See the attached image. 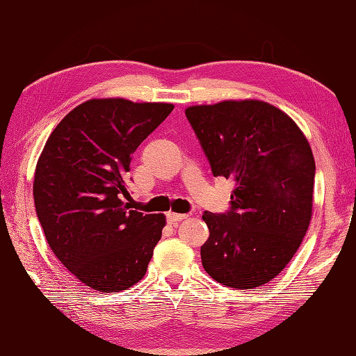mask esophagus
I'll use <instances>...</instances> for the list:
<instances>
[{
  "label": "esophagus",
  "mask_w": 356,
  "mask_h": 356,
  "mask_svg": "<svg viewBox=\"0 0 356 356\" xmlns=\"http://www.w3.org/2000/svg\"><path fill=\"white\" fill-rule=\"evenodd\" d=\"M188 218V214H182V213H172L170 211L168 213V220L171 222V224H176V222H180Z\"/></svg>",
  "instance_id": "obj_1"
}]
</instances>
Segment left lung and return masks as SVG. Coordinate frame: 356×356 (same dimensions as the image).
Wrapping results in <instances>:
<instances>
[{
	"label": "left lung",
	"mask_w": 356,
	"mask_h": 356,
	"mask_svg": "<svg viewBox=\"0 0 356 356\" xmlns=\"http://www.w3.org/2000/svg\"><path fill=\"white\" fill-rule=\"evenodd\" d=\"M216 177L234 180L232 210L205 211L202 266L232 289L273 280L295 256L313 210L315 159L304 132L267 102L224 100L185 109Z\"/></svg>",
	"instance_id": "left-lung-1"
}]
</instances>
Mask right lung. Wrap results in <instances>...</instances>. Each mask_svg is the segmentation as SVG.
I'll return each mask as SVG.
<instances>
[{
    "mask_svg": "<svg viewBox=\"0 0 356 356\" xmlns=\"http://www.w3.org/2000/svg\"><path fill=\"white\" fill-rule=\"evenodd\" d=\"M171 103L90 99L55 127L33 176L35 210L49 247L88 287L128 290L142 280L165 214L131 210V156L171 114Z\"/></svg>",
    "mask_w": 356,
    "mask_h": 356,
    "instance_id": "right-lung-1",
    "label": "right lung"
}]
</instances>
